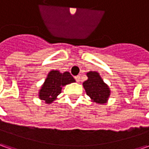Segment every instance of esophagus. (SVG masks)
Returning a JSON list of instances; mask_svg holds the SVG:
<instances>
[{
    "label": "esophagus",
    "mask_w": 149,
    "mask_h": 149,
    "mask_svg": "<svg viewBox=\"0 0 149 149\" xmlns=\"http://www.w3.org/2000/svg\"><path fill=\"white\" fill-rule=\"evenodd\" d=\"M75 80L77 81V82H79L80 81V76L79 75H77V76H75Z\"/></svg>",
    "instance_id": "esophagus-1"
}]
</instances>
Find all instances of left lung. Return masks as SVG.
Instances as JSON below:
<instances>
[{"label": "left lung", "instance_id": "obj_1", "mask_svg": "<svg viewBox=\"0 0 149 149\" xmlns=\"http://www.w3.org/2000/svg\"><path fill=\"white\" fill-rule=\"evenodd\" d=\"M88 79L83 83L86 94L91 98L93 102L97 104H105L110 95V90L100 76V74L95 71L87 73Z\"/></svg>", "mask_w": 149, "mask_h": 149}]
</instances>
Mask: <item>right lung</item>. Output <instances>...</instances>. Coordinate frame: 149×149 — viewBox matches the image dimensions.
Here are the masks:
<instances>
[{"label": "right lung", "instance_id": "right-lung-1", "mask_svg": "<svg viewBox=\"0 0 149 149\" xmlns=\"http://www.w3.org/2000/svg\"><path fill=\"white\" fill-rule=\"evenodd\" d=\"M73 82H75V80L69 72L62 74L58 70H52L48 74L40 90L39 97L40 100H45L46 104H50L61 93L63 86Z\"/></svg>", "mask_w": 149, "mask_h": 149}]
</instances>
